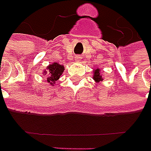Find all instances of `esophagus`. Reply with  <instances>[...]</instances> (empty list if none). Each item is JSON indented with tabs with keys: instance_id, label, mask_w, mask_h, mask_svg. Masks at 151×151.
<instances>
[{
	"instance_id": "esophagus-1",
	"label": "esophagus",
	"mask_w": 151,
	"mask_h": 151,
	"mask_svg": "<svg viewBox=\"0 0 151 151\" xmlns=\"http://www.w3.org/2000/svg\"><path fill=\"white\" fill-rule=\"evenodd\" d=\"M75 58H76V60H77V61H80V60H81V57H80V56H79V55L76 56Z\"/></svg>"
}]
</instances>
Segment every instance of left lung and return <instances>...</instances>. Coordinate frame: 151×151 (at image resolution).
Masks as SVG:
<instances>
[{"label": "left lung", "instance_id": "left-lung-1", "mask_svg": "<svg viewBox=\"0 0 151 151\" xmlns=\"http://www.w3.org/2000/svg\"><path fill=\"white\" fill-rule=\"evenodd\" d=\"M100 70L99 69H96V71H94L93 73H94V76H93V79L95 80V81L96 82H99V81H102L103 79H102L101 75H100Z\"/></svg>", "mask_w": 151, "mask_h": 151}]
</instances>
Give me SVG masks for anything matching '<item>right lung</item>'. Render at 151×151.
Segmentation results:
<instances>
[{
	"mask_svg": "<svg viewBox=\"0 0 151 151\" xmlns=\"http://www.w3.org/2000/svg\"><path fill=\"white\" fill-rule=\"evenodd\" d=\"M47 70L48 71V77L47 78V81L48 83L53 85V83L58 80L62 73H63V70H64V67L61 64H59L57 63H54L52 64H50L49 66L47 68ZM46 73V71L44 72V74Z\"/></svg>",
	"mask_w": 151,
	"mask_h": 151,
	"instance_id": "1",
	"label": "right lung"
}]
</instances>
